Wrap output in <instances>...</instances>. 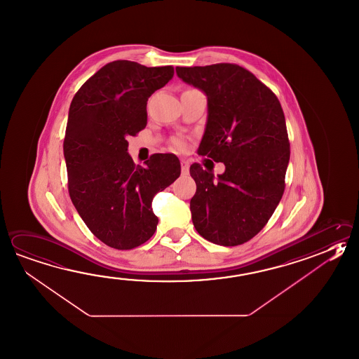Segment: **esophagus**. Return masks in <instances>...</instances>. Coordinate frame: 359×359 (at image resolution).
Here are the masks:
<instances>
[{
  "label": "esophagus",
  "mask_w": 359,
  "mask_h": 359,
  "mask_svg": "<svg viewBox=\"0 0 359 359\" xmlns=\"http://www.w3.org/2000/svg\"><path fill=\"white\" fill-rule=\"evenodd\" d=\"M180 163H182V174L187 175L189 172V163L187 160H182Z\"/></svg>",
  "instance_id": "1"
}]
</instances>
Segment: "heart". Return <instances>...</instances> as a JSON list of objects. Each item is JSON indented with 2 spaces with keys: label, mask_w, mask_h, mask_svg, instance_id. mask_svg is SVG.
<instances>
[{
  "label": "heart",
  "mask_w": 359,
  "mask_h": 359,
  "mask_svg": "<svg viewBox=\"0 0 359 359\" xmlns=\"http://www.w3.org/2000/svg\"><path fill=\"white\" fill-rule=\"evenodd\" d=\"M176 146H177V147H182V146H183V142H182V141H177V142H176Z\"/></svg>",
  "instance_id": "1"
}]
</instances>
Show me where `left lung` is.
Returning a JSON list of instances; mask_svg holds the SVG:
<instances>
[{
	"instance_id": "8db88e82",
	"label": "left lung",
	"mask_w": 359,
	"mask_h": 359,
	"mask_svg": "<svg viewBox=\"0 0 359 359\" xmlns=\"http://www.w3.org/2000/svg\"><path fill=\"white\" fill-rule=\"evenodd\" d=\"M176 75L207 96L198 154L226 168L215 176L199 163L190 166L196 184L193 224L213 244H244L264 227L283 196L290 142L280 102L237 65L176 67Z\"/></svg>"
}]
</instances>
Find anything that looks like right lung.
<instances>
[{
	"instance_id": "add662e5",
	"label": "right lung",
	"mask_w": 359,
	"mask_h": 359,
	"mask_svg": "<svg viewBox=\"0 0 359 359\" xmlns=\"http://www.w3.org/2000/svg\"><path fill=\"white\" fill-rule=\"evenodd\" d=\"M174 76V67L114 61L82 85L71 102L63 152L71 201L90 231L118 250L155 233L154 196L180 175L171 154L135 166L127 137L147 124V100Z\"/></svg>"
}]
</instances>
